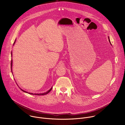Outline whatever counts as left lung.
<instances>
[{
	"mask_svg": "<svg viewBox=\"0 0 125 125\" xmlns=\"http://www.w3.org/2000/svg\"><path fill=\"white\" fill-rule=\"evenodd\" d=\"M109 38V42H110V44H111V42H110V39H109V38Z\"/></svg>",
	"mask_w": 125,
	"mask_h": 125,
	"instance_id": "left-lung-1",
	"label": "left lung"
}]
</instances>
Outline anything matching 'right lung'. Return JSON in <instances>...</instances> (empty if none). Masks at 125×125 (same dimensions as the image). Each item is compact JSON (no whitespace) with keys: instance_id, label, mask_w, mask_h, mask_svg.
Here are the masks:
<instances>
[{"instance_id":"add662e5","label":"right lung","mask_w":125,"mask_h":125,"mask_svg":"<svg viewBox=\"0 0 125 125\" xmlns=\"http://www.w3.org/2000/svg\"><path fill=\"white\" fill-rule=\"evenodd\" d=\"M15 42H14V44L15 43ZM12 52H11V56H12ZM12 60H11V70H12ZM11 72H12V70H11ZM52 88V87L50 89V90H49V91H48L47 92H45V93H40V94H32V93H28V92H26V91H25L22 90V89H21V90L22 91H23L24 92H25V93H28V94H33V95H43L47 94L48 93H49L51 91Z\"/></svg>"}]
</instances>
